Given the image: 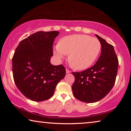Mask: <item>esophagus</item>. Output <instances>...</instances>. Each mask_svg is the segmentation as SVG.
Wrapping results in <instances>:
<instances>
[{
  "mask_svg": "<svg viewBox=\"0 0 131 131\" xmlns=\"http://www.w3.org/2000/svg\"><path fill=\"white\" fill-rule=\"evenodd\" d=\"M71 71L69 70H68V69H66V73H70Z\"/></svg>",
  "mask_w": 131,
  "mask_h": 131,
  "instance_id": "1",
  "label": "esophagus"
}]
</instances>
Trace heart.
<instances>
[{
	"instance_id": "heart-1",
	"label": "heart",
	"mask_w": 131,
	"mask_h": 131,
	"mask_svg": "<svg viewBox=\"0 0 131 131\" xmlns=\"http://www.w3.org/2000/svg\"><path fill=\"white\" fill-rule=\"evenodd\" d=\"M101 43L95 37L85 35H72L62 37L53 48V53L58 60L69 55L73 69L84 70L96 60L101 51Z\"/></svg>"
}]
</instances>
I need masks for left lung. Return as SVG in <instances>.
<instances>
[{
    "label": "left lung",
    "instance_id": "8db88e82",
    "mask_svg": "<svg viewBox=\"0 0 131 131\" xmlns=\"http://www.w3.org/2000/svg\"><path fill=\"white\" fill-rule=\"evenodd\" d=\"M101 43L100 57L92 67L81 72H73L75 80L72 91L75 98L87 103L104 98L115 83L119 61L114 48L96 35Z\"/></svg>",
    "mask_w": 131,
    "mask_h": 131
}]
</instances>
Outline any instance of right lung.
<instances>
[{"label": "right lung", "instance_id": "obj_1", "mask_svg": "<svg viewBox=\"0 0 131 131\" xmlns=\"http://www.w3.org/2000/svg\"><path fill=\"white\" fill-rule=\"evenodd\" d=\"M57 31H37L23 39L12 57L16 86L28 99L42 101L53 95L56 86L66 75L62 65L53 66L52 45Z\"/></svg>", "mask_w": 131, "mask_h": 131}]
</instances>
